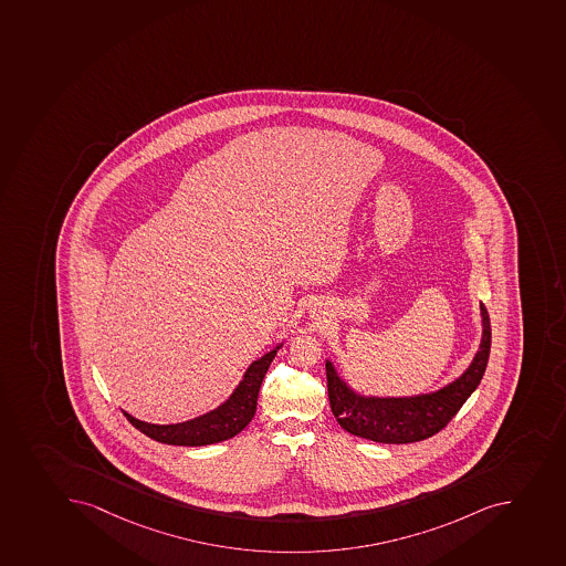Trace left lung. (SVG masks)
Here are the masks:
<instances>
[{
  "label": "left lung",
  "mask_w": 566,
  "mask_h": 566,
  "mask_svg": "<svg viewBox=\"0 0 566 566\" xmlns=\"http://www.w3.org/2000/svg\"><path fill=\"white\" fill-rule=\"evenodd\" d=\"M481 349L464 375L437 392L409 398L359 397L327 361L328 400L339 426L350 434L380 444H411L442 431L479 387L486 370L492 325L484 305H481Z\"/></svg>",
  "instance_id": "left-lung-1"
}]
</instances>
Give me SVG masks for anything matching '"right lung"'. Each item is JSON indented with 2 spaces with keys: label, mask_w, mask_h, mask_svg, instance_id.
Instances as JSON below:
<instances>
[{
  "label": "right lung",
  "mask_w": 566,
  "mask_h": 566,
  "mask_svg": "<svg viewBox=\"0 0 566 566\" xmlns=\"http://www.w3.org/2000/svg\"><path fill=\"white\" fill-rule=\"evenodd\" d=\"M280 347L281 345H277L274 350L255 359L254 364L250 365L244 373L243 380L232 392V397L202 417L193 418L188 422L169 423V426L143 422L127 412H124V417L138 431H143L144 434H148L149 439L163 442V444L208 446L232 439L235 434L241 433L254 418L261 384H263L264 375Z\"/></svg>",
  "instance_id": "add662e5"
}]
</instances>
